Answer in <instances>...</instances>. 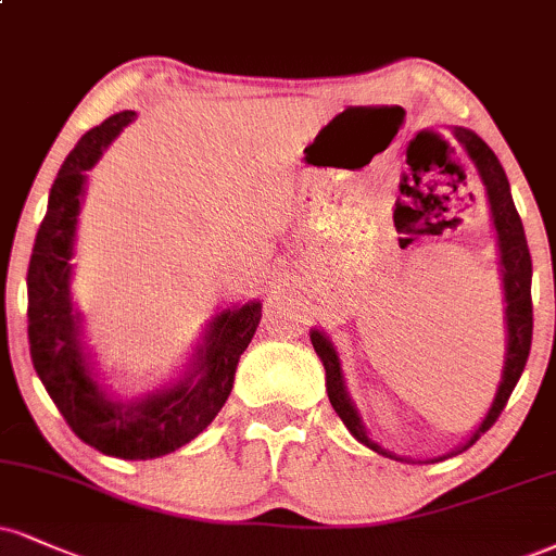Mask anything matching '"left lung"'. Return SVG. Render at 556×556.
Masks as SVG:
<instances>
[{
	"label": "left lung",
	"instance_id": "8db88e82",
	"mask_svg": "<svg viewBox=\"0 0 556 556\" xmlns=\"http://www.w3.org/2000/svg\"><path fill=\"white\" fill-rule=\"evenodd\" d=\"M456 142L464 147V152L477 168L481 184H484L486 191V204H490L492 214V227L497 232V256H500V279H503V305H505V365L503 376H500V386L494 391V399L486 409L481 422L473 427L469 438L460 443L456 451L445 453V456L427 458V460H412L406 456H396L393 451H386L383 445L376 443L367 432V427L359 417L357 404H354L350 396V388H346L342 359H339L337 346L326 331L311 329V342L313 350L320 357L326 370V393H329L331 406L337 409L346 430L352 432V438L357 443L370 447V451L380 453V456L404 460V464H434V460H445L451 456H458V453L469 451V447L477 443V440L494 425V419L500 417V412L505 409L507 399H510L515 383H518L520 372H523L528 352H531V337H533V305H531V253H528L523 223H520L518 210L513 204L510 184H507V176L500 165V160L494 152L486 147L484 139L479 137L477 131L466 129V126H453L451 129Z\"/></svg>",
	"mask_w": 556,
	"mask_h": 556
}]
</instances>
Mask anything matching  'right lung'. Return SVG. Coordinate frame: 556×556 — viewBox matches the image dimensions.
<instances>
[{"label": "right lung", "instance_id": "right-lung-1", "mask_svg": "<svg viewBox=\"0 0 556 556\" xmlns=\"http://www.w3.org/2000/svg\"><path fill=\"white\" fill-rule=\"evenodd\" d=\"M134 118V111L113 113L87 131L53 180L28 266V339L33 367L72 432L105 456L147 460L191 443L223 409L240 354L256 333L261 300L212 316L170 383L129 399L103 386L85 342V318L72 300V258L87 170Z\"/></svg>", "mask_w": 556, "mask_h": 556}]
</instances>
